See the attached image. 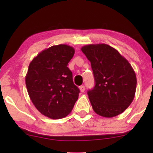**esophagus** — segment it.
<instances>
[{
	"label": "esophagus",
	"mask_w": 153,
	"mask_h": 153,
	"mask_svg": "<svg viewBox=\"0 0 153 153\" xmlns=\"http://www.w3.org/2000/svg\"><path fill=\"white\" fill-rule=\"evenodd\" d=\"M79 90H80L81 93H83L85 91V87L83 85H81V86H79Z\"/></svg>",
	"instance_id": "obj_1"
}]
</instances>
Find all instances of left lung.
Instances as JSON below:
<instances>
[{
    "mask_svg": "<svg viewBox=\"0 0 153 153\" xmlns=\"http://www.w3.org/2000/svg\"><path fill=\"white\" fill-rule=\"evenodd\" d=\"M81 51L89 61L95 85L88 91L94 111L105 118L122 114L132 102L137 77L127 59L106 44L83 46Z\"/></svg>",
    "mask_w": 153,
    "mask_h": 153,
    "instance_id": "1",
    "label": "left lung"
}]
</instances>
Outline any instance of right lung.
<instances>
[{
	"label": "right lung",
	"mask_w": 153,
	"mask_h": 153,
	"mask_svg": "<svg viewBox=\"0 0 153 153\" xmlns=\"http://www.w3.org/2000/svg\"><path fill=\"white\" fill-rule=\"evenodd\" d=\"M74 49L66 45L41 51L29 65L26 85L33 104L44 116L60 119L72 111L80 91L68 64Z\"/></svg>",
	"instance_id": "add662e5"
}]
</instances>
